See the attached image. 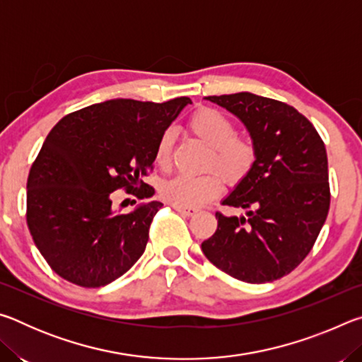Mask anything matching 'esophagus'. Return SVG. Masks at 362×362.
<instances>
[{
    "instance_id": "1",
    "label": "esophagus",
    "mask_w": 362,
    "mask_h": 362,
    "mask_svg": "<svg viewBox=\"0 0 362 362\" xmlns=\"http://www.w3.org/2000/svg\"><path fill=\"white\" fill-rule=\"evenodd\" d=\"M174 209L179 212V214H182V216H185V217H193V216H196V214H198V209H196V207L174 206Z\"/></svg>"
}]
</instances>
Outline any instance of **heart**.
<instances>
[{"label":"heart","mask_w":362,"mask_h":362,"mask_svg":"<svg viewBox=\"0 0 362 362\" xmlns=\"http://www.w3.org/2000/svg\"><path fill=\"white\" fill-rule=\"evenodd\" d=\"M188 126L196 137L211 146L206 166L216 168L226 183L235 185L249 174L255 161V146L249 139L236 137L235 126L225 115L217 110L203 108L189 118ZM173 145L174 132H163L155 150V161L159 168L168 169L170 166ZM220 188L222 180L216 173L180 174L164 182L159 192L173 206L198 207L216 198Z\"/></svg>","instance_id":"1"}]
</instances>
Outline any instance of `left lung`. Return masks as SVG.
<instances>
[{
	"mask_svg": "<svg viewBox=\"0 0 362 362\" xmlns=\"http://www.w3.org/2000/svg\"><path fill=\"white\" fill-rule=\"evenodd\" d=\"M204 99L243 122L255 146V161L222 199L223 206L246 214L217 212V230L201 249L233 278L272 283L302 263L326 222V146L313 124L287 103L252 93Z\"/></svg>",
	"mask_w": 362,
	"mask_h": 362,
	"instance_id": "left-lung-1",
	"label": "left lung"
}]
</instances>
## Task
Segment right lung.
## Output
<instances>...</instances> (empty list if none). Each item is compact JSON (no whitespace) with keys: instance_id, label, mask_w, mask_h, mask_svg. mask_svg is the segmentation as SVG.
Here are the masks:
<instances>
[{"instance_id":"1","label":"right lung","mask_w":362,"mask_h":362,"mask_svg":"<svg viewBox=\"0 0 362 362\" xmlns=\"http://www.w3.org/2000/svg\"><path fill=\"white\" fill-rule=\"evenodd\" d=\"M188 103V97L164 103L113 99L64 116L47 134L28 174L27 223L59 276L100 287L140 259L163 203L146 201L121 214L112 193L155 194L140 179L151 169L161 134Z\"/></svg>"}]
</instances>
